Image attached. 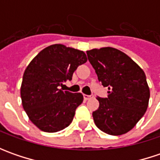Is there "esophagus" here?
I'll return each instance as SVG.
<instances>
[{"instance_id": "esophagus-1", "label": "esophagus", "mask_w": 160, "mask_h": 160, "mask_svg": "<svg viewBox=\"0 0 160 160\" xmlns=\"http://www.w3.org/2000/svg\"><path fill=\"white\" fill-rule=\"evenodd\" d=\"M93 96L92 95H86V94H83V99H84V101H88L90 99H92Z\"/></svg>"}]
</instances>
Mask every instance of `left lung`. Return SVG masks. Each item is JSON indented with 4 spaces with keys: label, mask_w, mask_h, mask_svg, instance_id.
Returning <instances> with one entry per match:
<instances>
[{
    "label": "left lung",
    "mask_w": 160,
    "mask_h": 160,
    "mask_svg": "<svg viewBox=\"0 0 160 160\" xmlns=\"http://www.w3.org/2000/svg\"><path fill=\"white\" fill-rule=\"evenodd\" d=\"M99 81L109 92L98 97L99 108L92 112L96 126L110 135L129 132L147 110L150 89L143 70L121 51L105 47L87 51Z\"/></svg>",
    "instance_id": "left-lung-1"
}]
</instances>
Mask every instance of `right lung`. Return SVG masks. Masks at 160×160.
I'll list each match as a JSON object with an SVG mask.
<instances>
[{"label":"right lung","mask_w":160,"mask_h":160,"mask_svg":"<svg viewBox=\"0 0 160 160\" xmlns=\"http://www.w3.org/2000/svg\"><path fill=\"white\" fill-rule=\"evenodd\" d=\"M86 61L82 51L53 44L41 51L29 63L20 88L22 105L40 130L55 132L70 125L83 97L58 86L70 81L75 70Z\"/></svg>","instance_id":"add662e5"}]
</instances>
